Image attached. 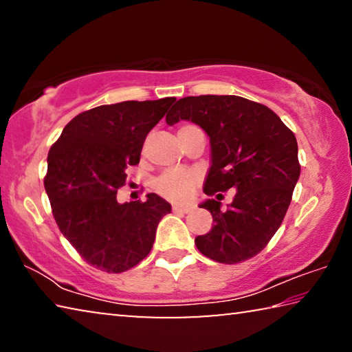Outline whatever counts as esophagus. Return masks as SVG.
Returning <instances> with one entry per match:
<instances>
[{
    "instance_id": "34e87169",
    "label": "esophagus",
    "mask_w": 352,
    "mask_h": 352,
    "mask_svg": "<svg viewBox=\"0 0 352 352\" xmlns=\"http://www.w3.org/2000/svg\"><path fill=\"white\" fill-rule=\"evenodd\" d=\"M172 211L177 214H186L190 211V206L189 205H174L172 206Z\"/></svg>"
}]
</instances>
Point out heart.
<instances>
[{
	"label": "heart",
	"mask_w": 352,
	"mask_h": 352,
	"mask_svg": "<svg viewBox=\"0 0 352 352\" xmlns=\"http://www.w3.org/2000/svg\"><path fill=\"white\" fill-rule=\"evenodd\" d=\"M188 127L183 126L182 129ZM180 129V130H182ZM178 130V132H180ZM200 175L195 170L188 169H169L164 174L160 175L155 182V189L160 195L164 199H169L172 201H180L188 197L192 192L195 184L199 183Z\"/></svg>",
	"instance_id": "heart-1"
}]
</instances>
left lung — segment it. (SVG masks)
<instances>
[{
  "instance_id": "8db88e82",
  "label": "left lung",
  "mask_w": 352,
  "mask_h": 352,
  "mask_svg": "<svg viewBox=\"0 0 352 352\" xmlns=\"http://www.w3.org/2000/svg\"><path fill=\"white\" fill-rule=\"evenodd\" d=\"M186 119L205 130L211 142V168L204 192L236 195L226 210L210 199L212 228L195 237L199 252L222 264L258 254L281 226L300 178L298 144L292 130L269 107L241 96H188L177 100L166 122ZM219 199V197H217Z\"/></svg>"
}]
</instances>
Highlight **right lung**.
Instances as JSON below:
<instances>
[{
    "instance_id": "1",
    "label": "right lung",
    "mask_w": 352,
    "mask_h": 352,
    "mask_svg": "<svg viewBox=\"0 0 352 352\" xmlns=\"http://www.w3.org/2000/svg\"><path fill=\"white\" fill-rule=\"evenodd\" d=\"M175 98L126 100L82 111L47 153L45 189L62 234L88 264L107 273L132 269L151 253L170 205L157 194L118 204L129 166L140 163L147 133Z\"/></svg>"
}]
</instances>
